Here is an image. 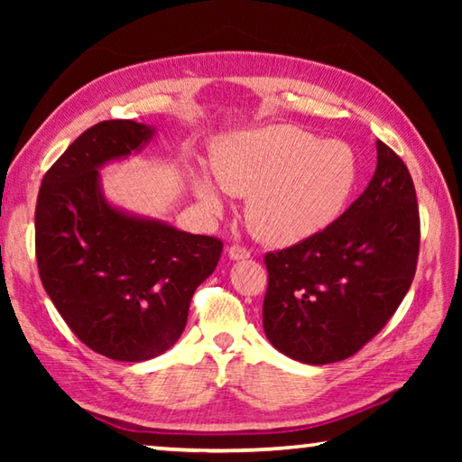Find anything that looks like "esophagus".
Segmentation results:
<instances>
[{
	"label": "esophagus",
	"mask_w": 462,
	"mask_h": 462,
	"mask_svg": "<svg viewBox=\"0 0 462 462\" xmlns=\"http://www.w3.org/2000/svg\"><path fill=\"white\" fill-rule=\"evenodd\" d=\"M228 256H230L232 261H245V259H248L250 253H248V250H246L245 246L234 245V246L228 248Z\"/></svg>",
	"instance_id": "esophagus-1"
}]
</instances>
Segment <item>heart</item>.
Returning a JSON list of instances; mask_svg holds the SVG:
<instances>
[{"mask_svg":"<svg viewBox=\"0 0 462 462\" xmlns=\"http://www.w3.org/2000/svg\"><path fill=\"white\" fill-rule=\"evenodd\" d=\"M212 171L226 193L246 198L248 230L269 246H291L326 230L346 208L358 177L353 148L293 124L217 140ZM189 179L201 208L220 214L224 203L212 179L201 173Z\"/></svg>","mask_w":462,"mask_h":462,"instance_id":"b5f03b06","label":"heart"}]
</instances>
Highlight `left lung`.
Listing matches in <instances>:
<instances>
[{
    "mask_svg": "<svg viewBox=\"0 0 462 462\" xmlns=\"http://www.w3.org/2000/svg\"><path fill=\"white\" fill-rule=\"evenodd\" d=\"M418 253L411 175L377 140V169L361 198L316 236L264 256L263 328L269 342L306 365L353 356L400 308Z\"/></svg>",
    "mask_w": 462,
    "mask_h": 462,
    "instance_id": "8db88e82",
    "label": "left lung"
}]
</instances>
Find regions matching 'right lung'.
<instances>
[{"instance_id":"add662e5","label":"right lung","mask_w":462,"mask_h":462,"mask_svg":"<svg viewBox=\"0 0 462 462\" xmlns=\"http://www.w3.org/2000/svg\"><path fill=\"white\" fill-rule=\"evenodd\" d=\"M156 128L99 122L46 171L36 201V261L46 293L91 350L143 363L183 334L222 240L177 230L109 203L99 169L138 154Z\"/></svg>"}]
</instances>
